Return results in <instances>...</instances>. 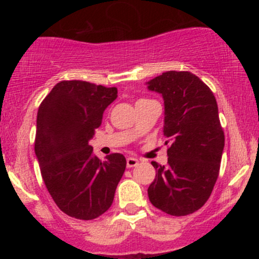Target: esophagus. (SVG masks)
<instances>
[{
  "instance_id": "obj_1",
  "label": "esophagus",
  "mask_w": 259,
  "mask_h": 259,
  "mask_svg": "<svg viewBox=\"0 0 259 259\" xmlns=\"http://www.w3.org/2000/svg\"><path fill=\"white\" fill-rule=\"evenodd\" d=\"M138 164H139V159L134 158V157H127V158H126V167L127 168L136 167Z\"/></svg>"
}]
</instances>
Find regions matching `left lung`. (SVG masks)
<instances>
[{
  "label": "left lung",
  "mask_w": 259,
  "mask_h": 259,
  "mask_svg": "<svg viewBox=\"0 0 259 259\" xmlns=\"http://www.w3.org/2000/svg\"><path fill=\"white\" fill-rule=\"evenodd\" d=\"M164 101L163 134L170 142L168 164L152 162L156 178L147 190L151 203L175 217L196 212L218 179L224 133L213 92L190 72L162 73L146 82Z\"/></svg>",
  "instance_id": "left-lung-1"
}]
</instances>
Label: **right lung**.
<instances>
[{
  "label": "right lung",
  "mask_w": 259,
  "mask_h": 259,
  "mask_svg": "<svg viewBox=\"0 0 259 259\" xmlns=\"http://www.w3.org/2000/svg\"><path fill=\"white\" fill-rule=\"evenodd\" d=\"M117 97V88L70 80L53 86L38 107L35 154L41 175L55 203L73 218L103 214L125 170L123 154L112 153L102 162L89 145Z\"/></svg>",
  "instance_id": "obj_1"
}]
</instances>
